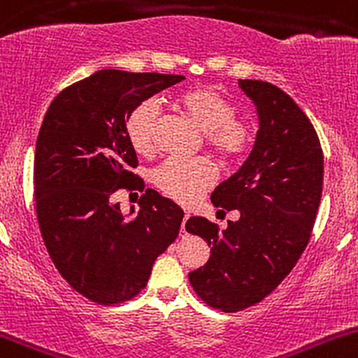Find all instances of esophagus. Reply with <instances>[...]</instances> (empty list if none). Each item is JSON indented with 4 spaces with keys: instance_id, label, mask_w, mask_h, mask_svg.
Returning <instances> with one entry per match:
<instances>
[{
    "instance_id": "34e87169",
    "label": "esophagus",
    "mask_w": 358,
    "mask_h": 358,
    "mask_svg": "<svg viewBox=\"0 0 358 358\" xmlns=\"http://www.w3.org/2000/svg\"><path fill=\"white\" fill-rule=\"evenodd\" d=\"M187 219H189V213H184L182 224H180V233H186V222H187Z\"/></svg>"
}]
</instances>
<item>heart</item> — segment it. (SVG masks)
Instances as JSON below:
<instances>
[{"mask_svg": "<svg viewBox=\"0 0 358 358\" xmlns=\"http://www.w3.org/2000/svg\"><path fill=\"white\" fill-rule=\"evenodd\" d=\"M180 108L201 131L206 145L222 160L243 157L253 143V129L236 120L234 106L219 93L206 87L186 91L179 98ZM160 115V101L148 98L136 105L125 122V134L134 152L148 155L155 146V129ZM213 165L205 158L171 157L152 171V182L162 193L182 205H191L215 184Z\"/></svg>", "mask_w": 358, "mask_h": 358, "instance_id": "1", "label": "heart"}]
</instances>
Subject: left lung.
<instances>
[{"label": "left lung", "instance_id": "left-lung-1", "mask_svg": "<svg viewBox=\"0 0 358 358\" xmlns=\"http://www.w3.org/2000/svg\"><path fill=\"white\" fill-rule=\"evenodd\" d=\"M257 106L260 129L243 167L220 182L212 203L238 210L227 229L191 217L186 231L208 243L210 259L189 272L194 293L210 307L238 312L259 303L281 285L314 227L322 196L324 157L303 110L278 86L239 79Z\"/></svg>", "mask_w": 358, "mask_h": 358}]
</instances>
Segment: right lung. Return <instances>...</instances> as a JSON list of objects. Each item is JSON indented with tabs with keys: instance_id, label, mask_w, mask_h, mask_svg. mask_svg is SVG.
<instances>
[{
	"instance_id": "1",
	"label": "right lung",
	"mask_w": 358,
	"mask_h": 358,
	"mask_svg": "<svg viewBox=\"0 0 358 358\" xmlns=\"http://www.w3.org/2000/svg\"><path fill=\"white\" fill-rule=\"evenodd\" d=\"M184 80L157 72L98 70L65 87L44 115L34 157V196L44 245L62 278L99 305L134 298L158 255L178 238L184 212L155 189L125 217L113 193L145 189L125 134L136 105Z\"/></svg>"
}]
</instances>
